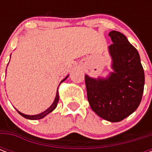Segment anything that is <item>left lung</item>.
Returning a JSON list of instances; mask_svg holds the SVG:
<instances>
[{
    "label": "left lung",
    "instance_id": "obj_1",
    "mask_svg": "<svg viewBox=\"0 0 152 152\" xmlns=\"http://www.w3.org/2000/svg\"><path fill=\"white\" fill-rule=\"evenodd\" d=\"M113 72L106 78L85 75L88 99L97 115L110 122H118L139 106L144 87V72L137 50L119 31L109 33Z\"/></svg>",
    "mask_w": 152,
    "mask_h": 152
}]
</instances>
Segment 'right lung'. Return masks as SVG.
<instances>
[{
	"instance_id": "1",
	"label": "right lung",
	"mask_w": 152,
	"mask_h": 152,
	"mask_svg": "<svg viewBox=\"0 0 152 152\" xmlns=\"http://www.w3.org/2000/svg\"><path fill=\"white\" fill-rule=\"evenodd\" d=\"M6 70H7V69H6ZM68 77H69V75H68V76H67L64 80H62L61 83L64 82V81ZM61 83H60V84H61ZM57 89H58V88H57ZM58 101H59V93H58V90H57V94H56V97H55V99L54 101H53V102L52 105H51V106H50L47 110L43 111L42 113H39V114H36V115H27V114H24V113H21L20 111H19L18 110H16V109H15V110H17V112L20 113V115L22 116V117H23V118H27V119H29V120H39V119H42V118H45L46 115H48L49 113H50L53 110H54L55 109H56V107H57Z\"/></svg>"
}]
</instances>
